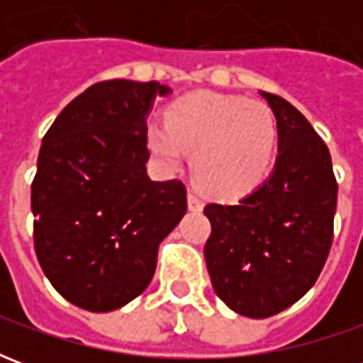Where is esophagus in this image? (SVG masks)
Returning a JSON list of instances; mask_svg holds the SVG:
<instances>
[{"instance_id": "34e87169", "label": "esophagus", "mask_w": 363, "mask_h": 363, "mask_svg": "<svg viewBox=\"0 0 363 363\" xmlns=\"http://www.w3.org/2000/svg\"><path fill=\"white\" fill-rule=\"evenodd\" d=\"M204 208V202L200 200V196H198L196 192H192L190 190L189 192V210H192V212H200Z\"/></svg>"}]
</instances>
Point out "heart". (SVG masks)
Instances as JSON below:
<instances>
[{"label": "heart", "mask_w": 363, "mask_h": 363, "mask_svg": "<svg viewBox=\"0 0 363 363\" xmlns=\"http://www.w3.org/2000/svg\"><path fill=\"white\" fill-rule=\"evenodd\" d=\"M278 130L264 104L198 91L167 108V124H147V143L167 167L192 151V174L218 198L251 192L270 171Z\"/></svg>", "instance_id": "b5f03b06"}]
</instances>
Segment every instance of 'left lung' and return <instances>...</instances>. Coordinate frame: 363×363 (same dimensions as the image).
<instances>
[{
	"label": "left lung",
	"instance_id": "obj_1",
	"mask_svg": "<svg viewBox=\"0 0 363 363\" xmlns=\"http://www.w3.org/2000/svg\"><path fill=\"white\" fill-rule=\"evenodd\" d=\"M278 128L272 174L237 204H208L204 247L216 294L229 309L267 319L311 289L327 262L336 212L325 142L286 99L260 91Z\"/></svg>",
	"mask_w": 363,
	"mask_h": 363
}]
</instances>
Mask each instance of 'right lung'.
Returning <instances> with one entry per match:
<instances>
[{"mask_svg": "<svg viewBox=\"0 0 363 363\" xmlns=\"http://www.w3.org/2000/svg\"><path fill=\"white\" fill-rule=\"evenodd\" d=\"M171 87L111 79L91 85L43 138L30 186L35 251L69 303L120 309L150 286L159 243L186 213L181 181H151L147 114Z\"/></svg>", "mask_w": 363, "mask_h": 363, "instance_id": "right-lung-1", "label": "right lung"}]
</instances>
